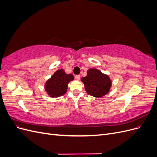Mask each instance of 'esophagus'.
Masks as SVG:
<instances>
[{
	"label": "esophagus",
	"mask_w": 157,
	"mask_h": 157,
	"mask_svg": "<svg viewBox=\"0 0 157 157\" xmlns=\"http://www.w3.org/2000/svg\"><path fill=\"white\" fill-rule=\"evenodd\" d=\"M75 79H77V80H80V77L79 75H75Z\"/></svg>",
	"instance_id": "obj_1"
}]
</instances>
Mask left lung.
<instances>
[{
  "instance_id": "obj_1",
  "label": "left lung",
  "mask_w": 157,
  "mask_h": 157,
  "mask_svg": "<svg viewBox=\"0 0 157 157\" xmlns=\"http://www.w3.org/2000/svg\"><path fill=\"white\" fill-rule=\"evenodd\" d=\"M86 92L96 98H100L107 94L111 86V80L107 75L103 74L96 69H90L88 71L87 76L82 77Z\"/></svg>"
}]
</instances>
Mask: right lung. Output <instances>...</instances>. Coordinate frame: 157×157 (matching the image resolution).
<instances>
[{
	"mask_svg": "<svg viewBox=\"0 0 157 157\" xmlns=\"http://www.w3.org/2000/svg\"><path fill=\"white\" fill-rule=\"evenodd\" d=\"M73 79V75H67L63 69L58 70L46 82V91L52 98L63 96L67 92L69 82Z\"/></svg>",
	"mask_w": 157,
	"mask_h": 157,
	"instance_id": "right-lung-1",
	"label": "right lung"
}]
</instances>
